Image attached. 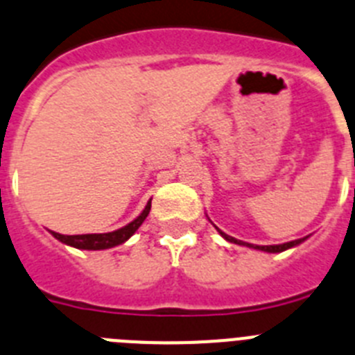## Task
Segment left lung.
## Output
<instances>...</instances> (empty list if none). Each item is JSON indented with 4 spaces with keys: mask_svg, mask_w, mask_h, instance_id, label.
<instances>
[{
    "mask_svg": "<svg viewBox=\"0 0 355 355\" xmlns=\"http://www.w3.org/2000/svg\"><path fill=\"white\" fill-rule=\"evenodd\" d=\"M218 233L222 234V236L225 238L227 241H231V243H238V245H247V247H252V249H258V250H265V252H283V250L286 249H291V247L299 245V243H302L306 238H299V240H293V241H288V243H281V245H252V243H245V241H240L236 240V238L229 236V234L222 233L220 229H218Z\"/></svg>",
    "mask_w": 355,
    "mask_h": 355,
    "instance_id": "1",
    "label": "left lung"
}]
</instances>
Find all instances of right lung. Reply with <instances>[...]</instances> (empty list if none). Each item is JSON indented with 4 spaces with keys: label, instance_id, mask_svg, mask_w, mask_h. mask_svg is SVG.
Listing matches in <instances>:
<instances>
[{
    "label": "right lung",
    "instance_id": "right-lung-1",
    "mask_svg": "<svg viewBox=\"0 0 355 355\" xmlns=\"http://www.w3.org/2000/svg\"><path fill=\"white\" fill-rule=\"evenodd\" d=\"M150 211V200L147 202L146 209L140 213L133 222H130L124 227L117 229V231H112V233H103V234H60L51 231L53 236L56 240H60L62 243L71 247H76V249H85V250H103V249H112L115 245H121L128 238H131L135 234V231L142 225V222L146 220V216Z\"/></svg>",
    "mask_w": 355,
    "mask_h": 355
}]
</instances>
